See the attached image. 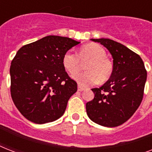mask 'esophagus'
Wrapping results in <instances>:
<instances>
[{
	"instance_id": "esophagus-1",
	"label": "esophagus",
	"mask_w": 152,
	"mask_h": 152,
	"mask_svg": "<svg viewBox=\"0 0 152 152\" xmlns=\"http://www.w3.org/2000/svg\"><path fill=\"white\" fill-rule=\"evenodd\" d=\"M85 90V88H83V87H81L80 85H78V91H82Z\"/></svg>"
}]
</instances>
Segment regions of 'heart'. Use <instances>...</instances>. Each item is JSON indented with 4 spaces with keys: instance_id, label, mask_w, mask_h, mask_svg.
Instances as JSON below:
<instances>
[{
    "instance_id": "1",
    "label": "heart",
    "mask_w": 152,
    "mask_h": 152,
    "mask_svg": "<svg viewBox=\"0 0 152 152\" xmlns=\"http://www.w3.org/2000/svg\"><path fill=\"white\" fill-rule=\"evenodd\" d=\"M106 53L102 47L90 43L80 49L79 55L68 51L63 57V65L69 73L75 74L80 70L82 62L88 61L86 66L87 72L72 76V78L82 86L94 84L98 80L102 83L113 73V63L106 58Z\"/></svg>"
}]
</instances>
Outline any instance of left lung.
<instances>
[{
	"label": "left lung",
	"instance_id": "8db88e82",
	"mask_svg": "<svg viewBox=\"0 0 152 152\" xmlns=\"http://www.w3.org/2000/svg\"><path fill=\"white\" fill-rule=\"evenodd\" d=\"M91 40L110 51L113 70L101 88L91 89L95 98L87 102L86 110L96 124L116 127L129 120L141 103L147 71L141 57L122 44L109 39Z\"/></svg>",
	"mask_w": 152,
	"mask_h": 152
}]
</instances>
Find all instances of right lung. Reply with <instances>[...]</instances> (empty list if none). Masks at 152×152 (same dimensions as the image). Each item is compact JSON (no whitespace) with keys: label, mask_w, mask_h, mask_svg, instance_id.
Segmentation results:
<instances>
[{"label":"right lung","mask_w":152,"mask_h":152,"mask_svg":"<svg viewBox=\"0 0 152 152\" xmlns=\"http://www.w3.org/2000/svg\"><path fill=\"white\" fill-rule=\"evenodd\" d=\"M79 43L67 37L49 35L17 51L10 67L11 95L27 120L45 124L64 114L77 83L65 72L63 57Z\"/></svg>","instance_id":"1"}]
</instances>
